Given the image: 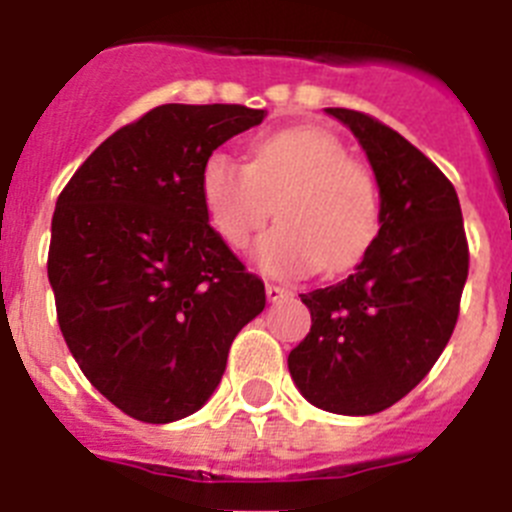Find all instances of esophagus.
<instances>
[{"instance_id": "1", "label": "esophagus", "mask_w": 512, "mask_h": 512, "mask_svg": "<svg viewBox=\"0 0 512 512\" xmlns=\"http://www.w3.org/2000/svg\"><path fill=\"white\" fill-rule=\"evenodd\" d=\"M266 297H269V302L287 300V297H292V289H289V287H282V284L269 282V284H266Z\"/></svg>"}]
</instances>
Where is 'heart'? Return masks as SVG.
Wrapping results in <instances>:
<instances>
[{"instance_id":"b5f03b06","label":"heart","mask_w":512,"mask_h":512,"mask_svg":"<svg viewBox=\"0 0 512 512\" xmlns=\"http://www.w3.org/2000/svg\"><path fill=\"white\" fill-rule=\"evenodd\" d=\"M200 192L210 225L233 248L246 246L277 205L279 225L253 248V261L271 277L351 269L374 246L382 220L372 171L318 125L264 135L248 166L212 153Z\"/></svg>"}]
</instances>
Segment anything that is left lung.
Here are the masks:
<instances>
[{
  "instance_id": "obj_1",
  "label": "left lung",
  "mask_w": 512,
  "mask_h": 512,
  "mask_svg": "<svg viewBox=\"0 0 512 512\" xmlns=\"http://www.w3.org/2000/svg\"><path fill=\"white\" fill-rule=\"evenodd\" d=\"M359 138L379 184V233L356 271L300 295L310 333L289 374L315 408L374 415L431 372L454 333L469 274L459 197L443 171L372 115L328 107Z\"/></svg>"
}]
</instances>
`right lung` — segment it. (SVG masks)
Segmentation results:
<instances>
[{"label": "right lung", "mask_w": 512, "mask_h": 512, "mask_svg": "<svg viewBox=\"0 0 512 512\" xmlns=\"http://www.w3.org/2000/svg\"><path fill=\"white\" fill-rule=\"evenodd\" d=\"M243 104H161L76 169L58 194L48 279L84 377L143 423H174L210 400L238 330L266 305L210 225L202 166L259 125Z\"/></svg>", "instance_id": "obj_1"}]
</instances>
